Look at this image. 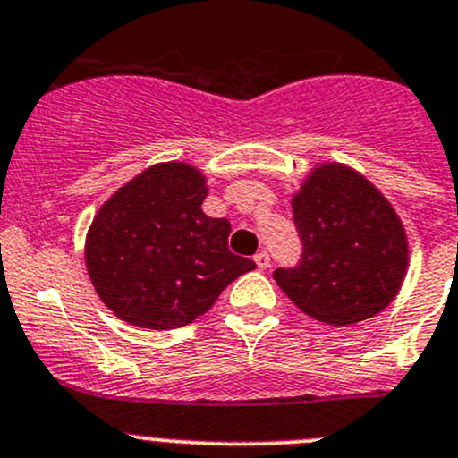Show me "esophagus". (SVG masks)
Returning <instances> with one entry per match:
<instances>
[{"label":"esophagus","instance_id":"34e87169","mask_svg":"<svg viewBox=\"0 0 458 458\" xmlns=\"http://www.w3.org/2000/svg\"><path fill=\"white\" fill-rule=\"evenodd\" d=\"M253 260H256L258 268H260V271H264V268L271 267V258H268V253H267V251L256 253V256H253Z\"/></svg>","mask_w":458,"mask_h":458}]
</instances>
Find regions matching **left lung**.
Listing matches in <instances>:
<instances>
[{"label": "left lung", "mask_w": 458, "mask_h": 458, "mask_svg": "<svg viewBox=\"0 0 458 458\" xmlns=\"http://www.w3.org/2000/svg\"><path fill=\"white\" fill-rule=\"evenodd\" d=\"M295 267L273 271L300 310L348 327L384 310L408 267V240L390 202L344 165H324L293 198Z\"/></svg>", "instance_id": "left-lung-1"}]
</instances>
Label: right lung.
Instances as JSON below:
<instances>
[{
    "instance_id": "right-lung-1",
    "label": "right lung",
    "mask_w": 458,
    "mask_h": 458,
    "mask_svg": "<svg viewBox=\"0 0 458 458\" xmlns=\"http://www.w3.org/2000/svg\"><path fill=\"white\" fill-rule=\"evenodd\" d=\"M205 176L163 163L121 187L98 209L86 240L89 280L103 304L152 331L191 324L256 262L229 251L227 218L200 209Z\"/></svg>"
}]
</instances>
